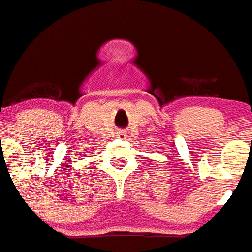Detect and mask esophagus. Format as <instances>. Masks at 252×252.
<instances>
[{"mask_svg": "<svg viewBox=\"0 0 252 252\" xmlns=\"http://www.w3.org/2000/svg\"><path fill=\"white\" fill-rule=\"evenodd\" d=\"M117 137L118 138H126V133L125 131H119V133H117Z\"/></svg>", "mask_w": 252, "mask_h": 252, "instance_id": "esophagus-1", "label": "esophagus"}]
</instances>
